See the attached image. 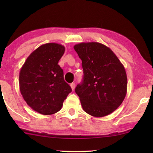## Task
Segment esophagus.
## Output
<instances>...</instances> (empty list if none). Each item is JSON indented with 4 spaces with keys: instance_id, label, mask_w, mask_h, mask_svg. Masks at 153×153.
Here are the masks:
<instances>
[{
    "instance_id": "obj_1",
    "label": "esophagus",
    "mask_w": 153,
    "mask_h": 153,
    "mask_svg": "<svg viewBox=\"0 0 153 153\" xmlns=\"http://www.w3.org/2000/svg\"><path fill=\"white\" fill-rule=\"evenodd\" d=\"M70 86H71V88H72V90H74V88H75V83H70Z\"/></svg>"
}]
</instances>
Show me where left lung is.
I'll use <instances>...</instances> for the list:
<instances>
[{
	"instance_id": "left-lung-1",
	"label": "left lung",
	"mask_w": 153,
	"mask_h": 153,
	"mask_svg": "<svg viewBox=\"0 0 153 153\" xmlns=\"http://www.w3.org/2000/svg\"><path fill=\"white\" fill-rule=\"evenodd\" d=\"M74 49L82 61L83 78L75 92L83 111L100 118L122 104L127 94V78L123 65L111 49L99 42H81Z\"/></svg>"
}]
</instances>
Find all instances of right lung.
<instances>
[{"instance_id": "right-lung-1", "label": "right lung", "mask_w": 153, "mask_h": 153, "mask_svg": "<svg viewBox=\"0 0 153 153\" xmlns=\"http://www.w3.org/2000/svg\"><path fill=\"white\" fill-rule=\"evenodd\" d=\"M65 50L59 44H45L30 54L21 68V94L32 109L42 115L59 111L72 92L58 65Z\"/></svg>"}]
</instances>
